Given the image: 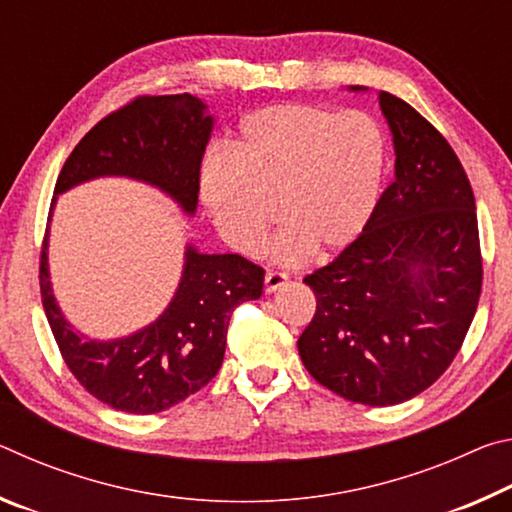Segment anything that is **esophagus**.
<instances>
[{
    "label": "esophagus",
    "instance_id": "obj_1",
    "mask_svg": "<svg viewBox=\"0 0 512 512\" xmlns=\"http://www.w3.org/2000/svg\"><path fill=\"white\" fill-rule=\"evenodd\" d=\"M289 282V275L287 273H277V271H268L266 277H264V287H266V293H275L280 291L284 284Z\"/></svg>",
    "mask_w": 512,
    "mask_h": 512
}]
</instances>
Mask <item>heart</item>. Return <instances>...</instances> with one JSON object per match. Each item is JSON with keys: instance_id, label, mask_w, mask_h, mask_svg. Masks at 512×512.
Wrapping results in <instances>:
<instances>
[{"instance_id": "heart-1", "label": "heart", "mask_w": 512, "mask_h": 512, "mask_svg": "<svg viewBox=\"0 0 512 512\" xmlns=\"http://www.w3.org/2000/svg\"><path fill=\"white\" fill-rule=\"evenodd\" d=\"M384 176L386 140L366 112L277 103L241 121L232 151L203 162L201 198L228 246L246 255L277 214L273 257L296 262L350 248L375 216Z\"/></svg>"}]
</instances>
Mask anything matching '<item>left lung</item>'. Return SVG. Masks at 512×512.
Masks as SVG:
<instances>
[{
    "label": "left lung",
    "mask_w": 512,
    "mask_h": 512,
    "mask_svg": "<svg viewBox=\"0 0 512 512\" xmlns=\"http://www.w3.org/2000/svg\"><path fill=\"white\" fill-rule=\"evenodd\" d=\"M379 108L393 133L395 180L366 232L305 277L316 314L298 350L332 393L393 406L454 361L479 305L483 266L474 194L454 149L395 94L379 92Z\"/></svg>",
    "instance_id": "8db88e82"
}]
</instances>
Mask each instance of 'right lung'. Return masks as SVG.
Wrapping results in <instances>:
<instances>
[{"mask_svg": "<svg viewBox=\"0 0 512 512\" xmlns=\"http://www.w3.org/2000/svg\"><path fill=\"white\" fill-rule=\"evenodd\" d=\"M205 110V103L187 92L126 103L76 144L54 194L92 178L124 176L162 189L183 212L194 214L201 160L214 126ZM47 237L49 228L40 257V293L58 350L85 391L117 411L160 413L201 391L223 363L232 309L257 300L264 289V268L246 257L205 255L187 246L176 296L160 318L124 339L92 341L67 323L54 298Z\"/></svg>", "mask_w": 512, "mask_h": 512, "instance_id": "1", "label": "right lung"}]
</instances>
